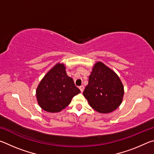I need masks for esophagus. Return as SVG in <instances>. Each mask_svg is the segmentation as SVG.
Segmentation results:
<instances>
[{"instance_id":"obj_1","label":"esophagus","mask_w":154,"mask_h":154,"mask_svg":"<svg viewBox=\"0 0 154 154\" xmlns=\"http://www.w3.org/2000/svg\"><path fill=\"white\" fill-rule=\"evenodd\" d=\"M79 88L81 91V92H83V90H84V86H83V85H81V86L79 87Z\"/></svg>"}]
</instances>
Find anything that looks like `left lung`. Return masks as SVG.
I'll return each instance as SVG.
<instances>
[{
    "label": "left lung",
    "mask_w": 154,
    "mask_h": 154,
    "mask_svg": "<svg viewBox=\"0 0 154 154\" xmlns=\"http://www.w3.org/2000/svg\"><path fill=\"white\" fill-rule=\"evenodd\" d=\"M83 94L95 111L109 113L122 104L124 89L116 72L102 62H97L94 65Z\"/></svg>",
    "instance_id": "1"
}]
</instances>
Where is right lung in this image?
<instances>
[{
  "instance_id": "right-lung-1",
  "label": "right lung",
  "mask_w": 154,
  "mask_h": 154,
  "mask_svg": "<svg viewBox=\"0 0 154 154\" xmlns=\"http://www.w3.org/2000/svg\"><path fill=\"white\" fill-rule=\"evenodd\" d=\"M80 92L73 79L67 75L65 65L57 63L41 80L36 88V96L43 110L58 113L66 108Z\"/></svg>"
}]
</instances>
